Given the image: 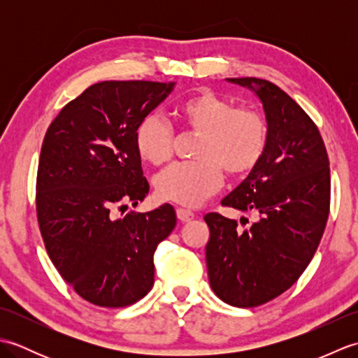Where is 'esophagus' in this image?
Segmentation results:
<instances>
[{"label": "esophagus", "mask_w": 358, "mask_h": 358, "mask_svg": "<svg viewBox=\"0 0 358 358\" xmlns=\"http://www.w3.org/2000/svg\"><path fill=\"white\" fill-rule=\"evenodd\" d=\"M177 217H178L180 222H191V220H194L195 214H194L192 210H189V209L178 208L177 209Z\"/></svg>", "instance_id": "obj_1"}]
</instances>
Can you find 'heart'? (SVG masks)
I'll list each match as a JSON object with an SVG mask.
<instances>
[{
    "instance_id": "1",
    "label": "heart",
    "mask_w": 358,
    "mask_h": 358,
    "mask_svg": "<svg viewBox=\"0 0 358 358\" xmlns=\"http://www.w3.org/2000/svg\"><path fill=\"white\" fill-rule=\"evenodd\" d=\"M175 113L185 129L201 134L195 150L199 159L173 164L158 175L155 191L163 200L200 206L222 186L223 169L234 177L250 172L268 146L269 129L260 112L237 108L210 90L186 98ZM173 144V129L155 113L144 117L135 129L136 152L150 164L169 162Z\"/></svg>"
}]
</instances>
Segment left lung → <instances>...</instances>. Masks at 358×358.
Masks as SVG:
<instances>
[{
    "mask_svg": "<svg viewBox=\"0 0 358 358\" xmlns=\"http://www.w3.org/2000/svg\"><path fill=\"white\" fill-rule=\"evenodd\" d=\"M227 81L260 98L269 136L260 162L222 200L252 210L255 222L240 229L217 212L204 217L206 264L218 299L254 308L287 291L313 260L329 215V158L314 121L278 86L249 77Z\"/></svg>",
    "mask_w": 358,
    "mask_h": 358,
    "instance_id": "8db88e82",
    "label": "left lung"
}]
</instances>
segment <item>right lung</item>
Masks as SVG:
<instances>
[{"label":"right lung","instance_id":"1","mask_svg":"<svg viewBox=\"0 0 358 358\" xmlns=\"http://www.w3.org/2000/svg\"><path fill=\"white\" fill-rule=\"evenodd\" d=\"M175 83L101 81L67 103L45 132L36 175V217L49 258L92 305L124 308L154 286V254L177 215L171 204L146 214L149 192L135 129Z\"/></svg>","mask_w":358,"mask_h":358}]
</instances>
